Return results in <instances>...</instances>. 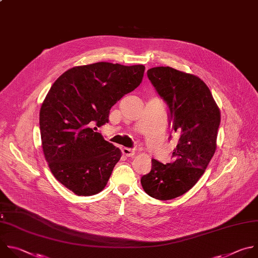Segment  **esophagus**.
I'll return each instance as SVG.
<instances>
[{"instance_id":"1","label":"esophagus","mask_w":258,"mask_h":258,"mask_svg":"<svg viewBox=\"0 0 258 258\" xmlns=\"http://www.w3.org/2000/svg\"><path fill=\"white\" fill-rule=\"evenodd\" d=\"M122 153L124 154L125 157H127V158H132L134 154H135V151L134 150H132V149H130V148H127V147H124V148H122Z\"/></svg>"}]
</instances>
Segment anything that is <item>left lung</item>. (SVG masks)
<instances>
[{
  "label": "left lung",
  "instance_id": "8db88e82",
  "mask_svg": "<svg viewBox=\"0 0 258 258\" xmlns=\"http://www.w3.org/2000/svg\"><path fill=\"white\" fill-rule=\"evenodd\" d=\"M148 79L170 108L171 122L180 134L173 161L151 160V171L141 177L143 190L159 200H171L189 191L207 170L217 149L221 112L199 77L171 67H154Z\"/></svg>",
  "mask_w": 258,
  "mask_h": 258
}]
</instances>
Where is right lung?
Returning <instances> with one entry per match:
<instances>
[{"label": "right lung", "mask_w": 258, "mask_h": 258, "mask_svg": "<svg viewBox=\"0 0 258 258\" xmlns=\"http://www.w3.org/2000/svg\"><path fill=\"white\" fill-rule=\"evenodd\" d=\"M143 65L108 62L76 66L48 90L39 112L41 147L54 177L79 196L106 187L122 151L94 132L111 108L142 81Z\"/></svg>", "instance_id": "add662e5"}]
</instances>
